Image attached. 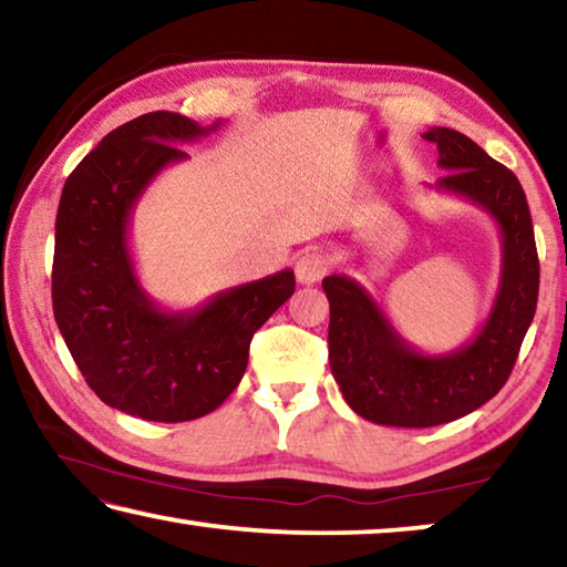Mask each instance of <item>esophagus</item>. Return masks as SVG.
<instances>
[{
    "label": "esophagus",
    "instance_id": "34e87169",
    "mask_svg": "<svg viewBox=\"0 0 567 567\" xmlns=\"http://www.w3.org/2000/svg\"><path fill=\"white\" fill-rule=\"evenodd\" d=\"M324 272H328V257H324L322 249L307 247L300 255H297V260H295L297 282L315 285L318 280H322Z\"/></svg>",
    "mask_w": 567,
    "mask_h": 567
}]
</instances>
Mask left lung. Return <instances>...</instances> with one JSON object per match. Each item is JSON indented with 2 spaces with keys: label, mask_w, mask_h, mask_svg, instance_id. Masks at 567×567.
<instances>
[{
  "label": "left lung",
  "mask_w": 567,
  "mask_h": 567,
  "mask_svg": "<svg viewBox=\"0 0 567 567\" xmlns=\"http://www.w3.org/2000/svg\"><path fill=\"white\" fill-rule=\"evenodd\" d=\"M422 137L435 142L437 165L447 169L435 189L485 209L501 227L503 267L485 324L445 354H425L402 340L352 277H324L332 378L360 417L390 427L443 425L495 398L511 378L540 287L533 219L517 177L455 130L433 127Z\"/></svg>",
  "instance_id": "8db88e82"
}]
</instances>
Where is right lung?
Instances as JSON below:
<instances>
[{"instance_id": "add662e5", "label": "right lung", "mask_w": 567, "mask_h": 567, "mask_svg": "<svg viewBox=\"0 0 567 567\" xmlns=\"http://www.w3.org/2000/svg\"><path fill=\"white\" fill-rule=\"evenodd\" d=\"M177 112L112 130L64 182L54 225L52 307L76 368L110 408L155 422L197 420L245 375L252 334L295 292V272L229 287L167 312L142 290L130 255L132 209L179 142L215 132Z\"/></svg>"}]
</instances>
